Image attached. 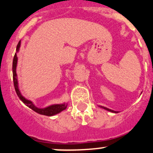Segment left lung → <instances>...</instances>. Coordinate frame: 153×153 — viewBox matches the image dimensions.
<instances>
[{
    "label": "left lung",
    "mask_w": 153,
    "mask_h": 153,
    "mask_svg": "<svg viewBox=\"0 0 153 153\" xmlns=\"http://www.w3.org/2000/svg\"><path fill=\"white\" fill-rule=\"evenodd\" d=\"M102 108H103V109H106V110H108V111H110V112H114V113H117V112L113 111V110H111V109H107V108H106V107H102Z\"/></svg>",
    "instance_id": "1"
}]
</instances>
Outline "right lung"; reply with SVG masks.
Instances as JSON below:
<instances>
[{"label": "right lung", "mask_w": 153, "mask_h": 153, "mask_svg": "<svg viewBox=\"0 0 153 153\" xmlns=\"http://www.w3.org/2000/svg\"><path fill=\"white\" fill-rule=\"evenodd\" d=\"M20 46H21V41H19V43L17 44V49H16V53H15V54H14V56H13V65H12V69H13V85H14V89H15L16 93H17V96H18V97L20 98V100H21L24 103L26 104L28 107L30 108L31 109H33V111L39 113V114L44 115V116L51 117V116H53V115L55 114H57V113H60L61 111L64 110V109L67 108V105H65V104H55V105H52V106H48V107L44 108V109H39V108L36 107L31 101L28 100H26L24 97H22V95L21 94V92L19 91L18 83H17V74H16V67H17V53L19 51Z\"/></svg>", "instance_id": "add662e5"}]
</instances>
